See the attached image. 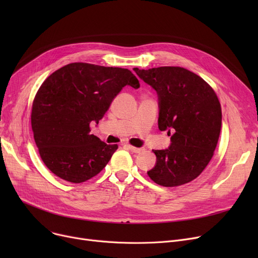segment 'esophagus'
<instances>
[{"mask_svg": "<svg viewBox=\"0 0 258 258\" xmlns=\"http://www.w3.org/2000/svg\"><path fill=\"white\" fill-rule=\"evenodd\" d=\"M125 147L127 148V150H130L131 152L136 153V154H139V153H141L143 151V148H141V147H135V146H132L130 144H126Z\"/></svg>", "mask_w": 258, "mask_h": 258, "instance_id": "1", "label": "esophagus"}]
</instances>
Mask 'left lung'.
<instances>
[{"instance_id":"obj_1","label":"left lung","mask_w":258,"mask_h":258,"mask_svg":"<svg viewBox=\"0 0 258 258\" xmlns=\"http://www.w3.org/2000/svg\"><path fill=\"white\" fill-rule=\"evenodd\" d=\"M134 71L157 91L159 130L171 133L167 150H153L157 162L148 177L164 187L191 182L208 165L220 138L218 96L204 79L181 67L134 68Z\"/></svg>"}]
</instances>
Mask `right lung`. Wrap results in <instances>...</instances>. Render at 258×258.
I'll list each match as a JSON object with an SVG mask.
<instances>
[{"instance_id":"right-lung-1","label":"right lung","mask_w":258,"mask_h":258,"mask_svg":"<svg viewBox=\"0 0 258 258\" xmlns=\"http://www.w3.org/2000/svg\"><path fill=\"white\" fill-rule=\"evenodd\" d=\"M140 87L130 70L72 62L39 87L31 112L35 144L45 165L60 179L83 183L98 174L118 148L90 134L125 86Z\"/></svg>"}]
</instances>
